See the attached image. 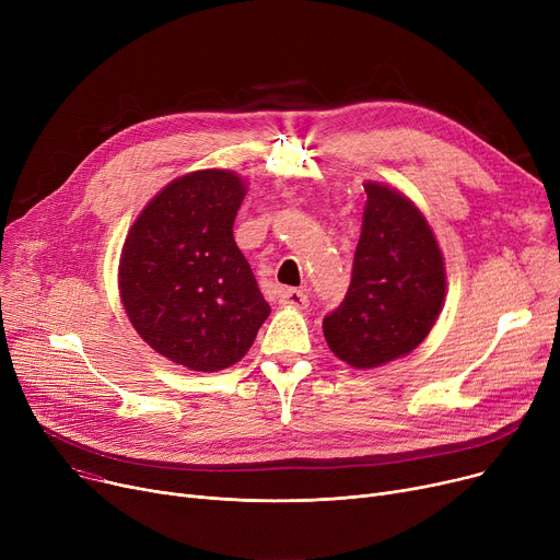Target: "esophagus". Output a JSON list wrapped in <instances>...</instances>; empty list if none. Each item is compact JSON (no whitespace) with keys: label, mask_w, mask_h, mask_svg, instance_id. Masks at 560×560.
Wrapping results in <instances>:
<instances>
[{"label":"esophagus","mask_w":560,"mask_h":560,"mask_svg":"<svg viewBox=\"0 0 560 560\" xmlns=\"http://www.w3.org/2000/svg\"><path fill=\"white\" fill-rule=\"evenodd\" d=\"M279 304L288 306V308H306L308 295L304 290H298V288H283L279 292Z\"/></svg>","instance_id":"1"}]
</instances>
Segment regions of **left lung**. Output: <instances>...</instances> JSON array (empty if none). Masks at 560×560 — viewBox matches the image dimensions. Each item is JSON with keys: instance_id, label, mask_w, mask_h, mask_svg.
I'll use <instances>...</instances> for the list:
<instances>
[{"instance_id": "left-lung-1", "label": "left lung", "mask_w": 560, "mask_h": 560, "mask_svg": "<svg viewBox=\"0 0 560 560\" xmlns=\"http://www.w3.org/2000/svg\"><path fill=\"white\" fill-rule=\"evenodd\" d=\"M363 229L342 304L322 331L334 354L370 370L413 351L443 311V252L418 206L399 190L368 182Z\"/></svg>"}]
</instances>
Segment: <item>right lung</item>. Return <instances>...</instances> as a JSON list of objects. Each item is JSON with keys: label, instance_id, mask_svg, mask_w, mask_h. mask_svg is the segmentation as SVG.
I'll return each instance as SVG.
<instances>
[{"label": "right lung", "instance_id": "obj_1", "mask_svg": "<svg viewBox=\"0 0 560 560\" xmlns=\"http://www.w3.org/2000/svg\"><path fill=\"white\" fill-rule=\"evenodd\" d=\"M247 186L231 170H197L144 206L120 254L117 285L138 336L195 372L238 363L270 315L233 220Z\"/></svg>", "mask_w": 560, "mask_h": 560}]
</instances>
